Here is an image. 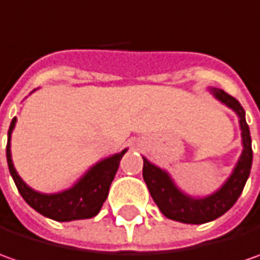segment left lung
<instances>
[{
  "instance_id": "8db88e82",
  "label": "left lung",
  "mask_w": 260,
  "mask_h": 260,
  "mask_svg": "<svg viewBox=\"0 0 260 260\" xmlns=\"http://www.w3.org/2000/svg\"><path fill=\"white\" fill-rule=\"evenodd\" d=\"M211 92L215 95L217 100L235 110L236 114L239 115L243 143V152L233 174L230 175V178L217 192L205 198H192L189 195H185L176 188L174 181L165 171L152 165L146 157H143V179L153 201L162 211V214L179 223L203 224L213 221L227 213L240 197L250 175L253 152L249 125L246 123L245 110L235 96L229 95L223 89H211Z\"/></svg>"
}]
</instances>
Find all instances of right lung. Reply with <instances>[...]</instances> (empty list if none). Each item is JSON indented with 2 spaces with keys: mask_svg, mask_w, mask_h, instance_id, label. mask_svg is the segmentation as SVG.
I'll return each instance as SVG.
<instances>
[{
  "mask_svg": "<svg viewBox=\"0 0 260 260\" xmlns=\"http://www.w3.org/2000/svg\"><path fill=\"white\" fill-rule=\"evenodd\" d=\"M15 121L17 118L14 117L8 130L7 162H8V169L14 179L15 186L21 197L24 198L25 203L31 208H35L37 213L56 221L84 220V218H91L98 214L104 201L107 200L110 185L114 179L120 160L127 152V149H124L121 153H117L98 162L71 189L62 191L59 194H40L23 182V179L18 176L13 165L10 139H11Z\"/></svg>",
  "mask_w": 260,
  "mask_h": 260,
  "instance_id": "add662e5",
  "label": "right lung"
}]
</instances>
